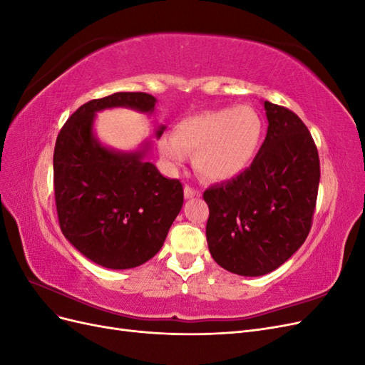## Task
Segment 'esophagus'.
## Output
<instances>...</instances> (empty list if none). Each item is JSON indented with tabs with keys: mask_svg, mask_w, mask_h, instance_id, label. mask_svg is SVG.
Segmentation results:
<instances>
[{
	"mask_svg": "<svg viewBox=\"0 0 365 365\" xmlns=\"http://www.w3.org/2000/svg\"><path fill=\"white\" fill-rule=\"evenodd\" d=\"M197 195H200V193H197V190H195L193 187H190V185L184 187V196L187 197V200H190V197H195Z\"/></svg>",
	"mask_w": 365,
	"mask_h": 365,
	"instance_id": "obj_1",
	"label": "esophagus"
}]
</instances>
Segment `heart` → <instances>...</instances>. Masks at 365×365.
<instances>
[{"instance_id":"1","label":"heart","mask_w":365,"mask_h":365,"mask_svg":"<svg viewBox=\"0 0 365 365\" xmlns=\"http://www.w3.org/2000/svg\"><path fill=\"white\" fill-rule=\"evenodd\" d=\"M264 125L248 105L212 109L185 117L173 134H164L160 152L173 168L195 152V168L204 178L228 181L244 173L260 150Z\"/></svg>"}]
</instances>
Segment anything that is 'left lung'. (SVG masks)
<instances>
[{
	"label": "left lung",
	"instance_id": "1",
	"mask_svg": "<svg viewBox=\"0 0 365 365\" xmlns=\"http://www.w3.org/2000/svg\"><path fill=\"white\" fill-rule=\"evenodd\" d=\"M263 105L268 132L256 160L204 192L210 254L245 277L277 269L303 245L319 184L318 150L302 118L284 106Z\"/></svg>",
	"mask_w": 365,
	"mask_h": 365
}]
</instances>
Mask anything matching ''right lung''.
<instances>
[{"label":"right lung","instance_id":"add662e5","mask_svg":"<svg viewBox=\"0 0 365 365\" xmlns=\"http://www.w3.org/2000/svg\"><path fill=\"white\" fill-rule=\"evenodd\" d=\"M157 98L146 93H115L82 105L65 121L53 155L54 200L63 236L91 262L129 269L163 247L184 201L180 180H169L146 150L117 152L93 134L96 113L125 106L150 114ZM164 126L157 130L161 137Z\"/></svg>","mask_w":365,"mask_h":365}]
</instances>
